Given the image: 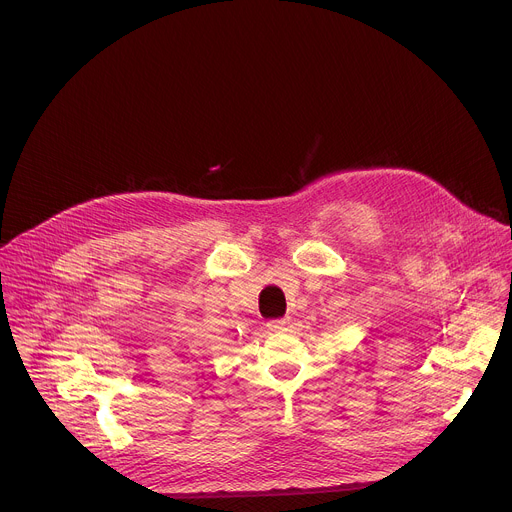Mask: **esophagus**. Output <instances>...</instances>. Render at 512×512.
<instances>
[{
    "label": "esophagus",
    "mask_w": 512,
    "mask_h": 512,
    "mask_svg": "<svg viewBox=\"0 0 512 512\" xmlns=\"http://www.w3.org/2000/svg\"><path fill=\"white\" fill-rule=\"evenodd\" d=\"M289 324V318H279V320H271L267 322V328L273 330V332H279V330H285V326Z\"/></svg>",
    "instance_id": "1"
}]
</instances>
